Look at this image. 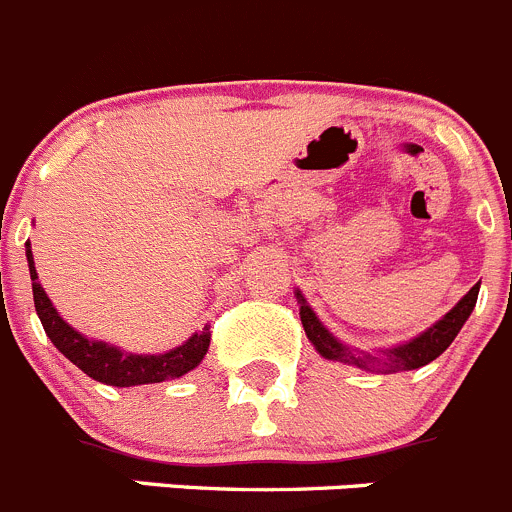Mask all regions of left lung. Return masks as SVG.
Listing matches in <instances>:
<instances>
[{
    "label": "left lung",
    "mask_w": 512,
    "mask_h": 512,
    "mask_svg": "<svg viewBox=\"0 0 512 512\" xmlns=\"http://www.w3.org/2000/svg\"><path fill=\"white\" fill-rule=\"evenodd\" d=\"M480 294V284L472 286L440 321L425 329L422 334L412 337L410 342H402L397 347L389 349H374V352H362L357 347H349V344L339 342L324 324L316 316V311L311 309L309 301L304 299L299 289L294 291L296 301H299V316L301 324H304L306 339L314 344L316 352L321 354L329 362H342L349 364V367L357 369H367V372H382V374H394V372H410V369H420L425 364H430L432 359L440 357L455 337L460 334L462 324L470 319L472 309H475V301H478Z\"/></svg>",
    "instance_id": "1"
}]
</instances>
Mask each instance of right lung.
<instances>
[{"mask_svg": "<svg viewBox=\"0 0 512 512\" xmlns=\"http://www.w3.org/2000/svg\"><path fill=\"white\" fill-rule=\"evenodd\" d=\"M27 251L29 276H32V294H34V309L40 316L45 334L52 339L57 349L70 359L75 367H80L87 377L95 382L110 384V387H135V384H155L165 382V379H178L196 369L203 362L211 344V326H203V332H193L180 347L168 349L163 354H135L125 352V349L115 347V344L100 342V339H90L82 332H77L75 326L67 324L45 294L42 284L37 279V269H34L32 243H24Z\"/></svg>", "mask_w": 512, "mask_h": 512, "instance_id": "obj_1", "label": "right lung"}]
</instances>
